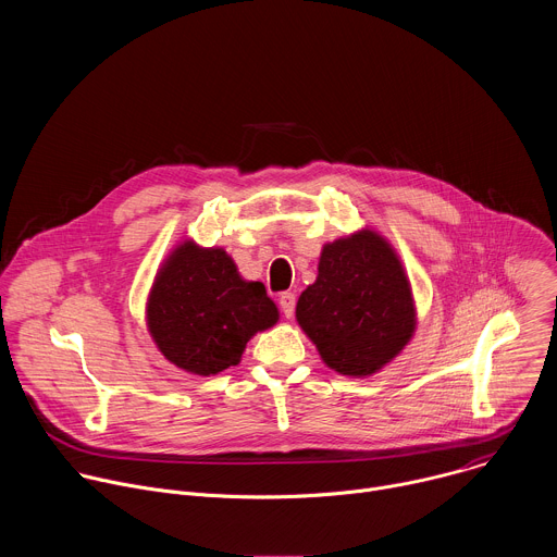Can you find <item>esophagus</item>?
I'll list each match as a JSON object with an SVG mask.
<instances>
[{"instance_id":"1","label":"esophagus","mask_w":557,"mask_h":557,"mask_svg":"<svg viewBox=\"0 0 557 557\" xmlns=\"http://www.w3.org/2000/svg\"><path fill=\"white\" fill-rule=\"evenodd\" d=\"M277 304H280V308H282L286 320H290L293 312H295V295H293V293H282L280 299H277Z\"/></svg>"}]
</instances>
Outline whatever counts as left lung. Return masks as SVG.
Segmentation results:
<instances>
[{
	"mask_svg": "<svg viewBox=\"0 0 557 557\" xmlns=\"http://www.w3.org/2000/svg\"><path fill=\"white\" fill-rule=\"evenodd\" d=\"M295 320L331 370L355 379L399 357L419 324L408 271L372 226L322 247L317 280L299 295Z\"/></svg>",
	"mask_w": 557,
	"mask_h": 557,
	"instance_id": "1",
	"label": "left lung"
}]
</instances>
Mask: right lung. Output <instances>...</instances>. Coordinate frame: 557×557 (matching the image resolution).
Returning a JSON list of instances; mask_svg holds the SVG:
<instances>
[{"instance_id":"right-lung-1","label":"right lung","mask_w":557,"mask_h":557,"mask_svg":"<svg viewBox=\"0 0 557 557\" xmlns=\"http://www.w3.org/2000/svg\"><path fill=\"white\" fill-rule=\"evenodd\" d=\"M280 322L262 282H249L222 247L181 240L158 267L147 299L145 326L176 368L213 376L237 366L247 342Z\"/></svg>"}]
</instances>
